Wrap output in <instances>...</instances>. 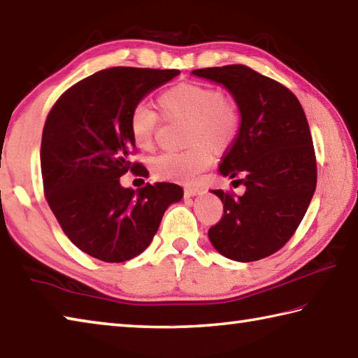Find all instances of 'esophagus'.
<instances>
[{
    "label": "esophagus",
    "mask_w": 358,
    "mask_h": 358,
    "mask_svg": "<svg viewBox=\"0 0 358 358\" xmlns=\"http://www.w3.org/2000/svg\"><path fill=\"white\" fill-rule=\"evenodd\" d=\"M201 189L199 187H185V195L186 197H195V195H200Z\"/></svg>",
    "instance_id": "34e87169"
}]
</instances>
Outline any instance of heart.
<instances>
[{"label": "heart", "mask_w": 358, "mask_h": 358, "mask_svg": "<svg viewBox=\"0 0 358 358\" xmlns=\"http://www.w3.org/2000/svg\"><path fill=\"white\" fill-rule=\"evenodd\" d=\"M158 103L167 117L186 119L187 143L194 145L183 152L157 157L152 161L153 175L161 180L194 183L214 161L208 146L223 150L234 141L241 124L239 110L219 90L201 83H178L161 93ZM129 127L135 145L150 150L158 129V115L145 103H138L130 113Z\"/></svg>", "instance_id": "heart-1"}]
</instances>
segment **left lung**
<instances>
[{
  "label": "left lung",
  "mask_w": 358,
  "mask_h": 358,
  "mask_svg": "<svg viewBox=\"0 0 358 358\" xmlns=\"http://www.w3.org/2000/svg\"><path fill=\"white\" fill-rule=\"evenodd\" d=\"M222 85L239 108L241 129L219 172L239 178L241 197L211 191L223 203L220 222L209 228L213 247L231 261L253 262L290 241L317 187L310 129L296 96L245 65L194 69ZM233 181V183H234Z\"/></svg>",
  "instance_id": "obj_1"
}]
</instances>
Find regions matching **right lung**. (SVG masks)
Listing matches in <instances>:
<instances>
[{"instance_id":"1","label":"right lung","mask_w":358,"mask_h":358,"mask_svg":"<svg viewBox=\"0 0 358 358\" xmlns=\"http://www.w3.org/2000/svg\"><path fill=\"white\" fill-rule=\"evenodd\" d=\"M178 69L116 66L77 82L54 103L41 136L40 163L48 205L77 248L103 262L141 255L172 203L173 183L124 187L121 178L147 169L131 163L129 117L150 91Z\"/></svg>"}]
</instances>
